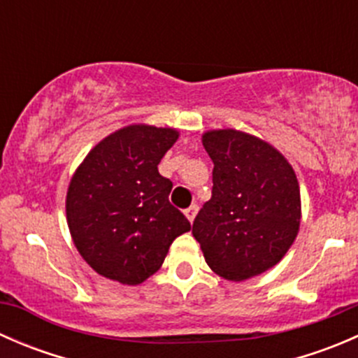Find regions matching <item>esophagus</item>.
Here are the masks:
<instances>
[{
    "mask_svg": "<svg viewBox=\"0 0 358 358\" xmlns=\"http://www.w3.org/2000/svg\"><path fill=\"white\" fill-rule=\"evenodd\" d=\"M197 211H199V206H197V204H192L190 208L185 209V216H187V220H189L190 223H192L194 218H196Z\"/></svg>",
    "mask_w": 358,
    "mask_h": 358,
    "instance_id": "obj_1",
    "label": "esophagus"
}]
</instances>
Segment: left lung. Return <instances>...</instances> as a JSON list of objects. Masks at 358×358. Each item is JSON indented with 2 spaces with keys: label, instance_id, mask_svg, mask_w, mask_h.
I'll use <instances>...</instances> for the list:
<instances>
[{
  "label": "left lung",
  "instance_id": "1",
  "mask_svg": "<svg viewBox=\"0 0 358 358\" xmlns=\"http://www.w3.org/2000/svg\"><path fill=\"white\" fill-rule=\"evenodd\" d=\"M211 157L213 196L192 225L209 268L234 282L272 268L289 251L301 222V196L287 159L237 129L202 135Z\"/></svg>",
  "mask_w": 358,
  "mask_h": 358
}]
</instances>
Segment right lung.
I'll return each instance as SVG.
<instances>
[{
  "mask_svg": "<svg viewBox=\"0 0 358 358\" xmlns=\"http://www.w3.org/2000/svg\"><path fill=\"white\" fill-rule=\"evenodd\" d=\"M178 136L175 128L124 126L100 140L72 175L69 232L83 259L106 279L138 286L190 230L168 199L173 183L157 169Z\"/></svg>",
  "mask_w": 358,
  "mask_h": 358,
  "instance_id": "1",
  "label": "right lung"
}]
</instances>
